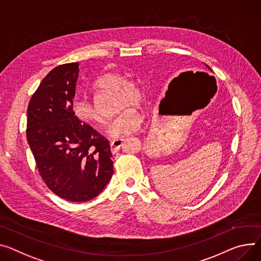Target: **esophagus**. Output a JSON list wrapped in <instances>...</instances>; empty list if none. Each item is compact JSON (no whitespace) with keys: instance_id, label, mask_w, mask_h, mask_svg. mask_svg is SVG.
Instances as JSON below:
<instances>
[{"instance_id":"esophagus-1","label":"esophagus","mask_w":261,"mask_h":261,"mask_svg":"<svg viewBox=\"0 0 261 261\" xmlns=\"http://www.w3.org/2000/svg\"><path fill=\"white\" fill-rule=\"evenodd\" d=\"M123 144H124V139H122V138H117V139L110 140L111 151L113 153H115L117 150H120V148L123 146Z\"/></svg>"}]
</instances>
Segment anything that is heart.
I'll use <instances>...</instances> for the list:
<instances>
[{
	"label": "heart",
	"instance_id": "obj_1",
	"mask_svg": "<svg viewBox=\"0 0 261 261\" xmlns=\"http://www.w3.org/2000/svg\"><path fill=\"white\" fill-rule=\"evenodd\" d=\"M98 91H116L117 109L122 110L109 122L107 133L113 138H121L136 132L144 122V115L134 106L143 101L144 92L134 81L117 72H109L100 76L93 83ZM72 112L80 122L89 126H99L103 123L102 117L92 102L85 97H76L72 102Z\"/></svg>",
	"mask_w": 261,
	"mask_h": 261
}]
</instances>
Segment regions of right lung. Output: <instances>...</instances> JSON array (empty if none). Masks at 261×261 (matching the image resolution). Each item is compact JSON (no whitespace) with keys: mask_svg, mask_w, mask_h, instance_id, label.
I'll return each mask as SVG.
<instances>
[{"mask_svg":"<svg viewBox=\"0 0 261 261\" xmlns=\"http://www.w3.org/2000/svg\"><path fill=\"white\" fill-rule=\"evenodd\" d=\"M79 63L58 65L29 102L27 139L43 182L70 202L96 198L113 174L109 141L72 112Z\"/></svg>","mask_w":261,"mask_h":261,"instance_id":"1","label":"right lung"}]
</instances>
